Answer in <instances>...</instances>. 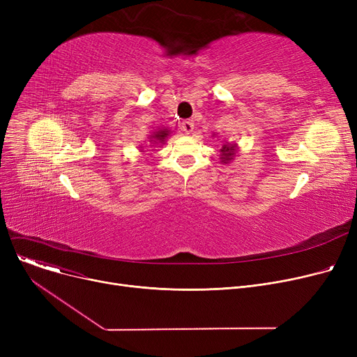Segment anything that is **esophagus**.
Returning <instances> with one entry per match:
<instances>
[{"mask_svg": "<svg viewBox=\"0 0 357 357\" xmlns=\"http://www.w3.org/2000/svg\"><path fill=\"white\" fill-rule=\"evenodd\" d=\"M181 128L185 131L186 135L192 133V131H194V121H192V120H185V121H182Z\"/></svg>", "mask_w": 357, "mask_h": 357, "instance_id": "obj_1", "label": "esophagus"}]
</instances>
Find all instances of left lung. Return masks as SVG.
Instances as JSON below:
<instances>
[{
	"mask_svg": "<svg viewBox=\"0 0 357 357\" xmlns=\"http://www.w3.org/2000/svg\"><path fill=\"white\" fill-rule=\"evenodd\" d=\"M236 149H237V146L236 144H230V143H224L222 144V147H221V162L222 163H229V162H231L233 160V158H234V155H236Z\"/></svg>",
	"mask_w": 357,
	"mask_h": 357,
	"instance_id": "1",
	"label": "left lung"
}]
</instances>
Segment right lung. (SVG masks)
Returning <instances> with one entry per match:
<instances>
[{"mask_svg": "<svg viewBox=\"0 0 357 357\" xmlns=\"http://www.w3.org/2000/svg\"><path fill=\"white\" fill-rule=\"evenodd\" d=\"M169 136V130L167 128H160L158 131H155V133L150 136V142H155V143H165L166 137Z\"/></svg>", "mask_w": 357, "mask_h": 357, "instance_id": "obj_1", "label": "right lung"}]
</instances>
